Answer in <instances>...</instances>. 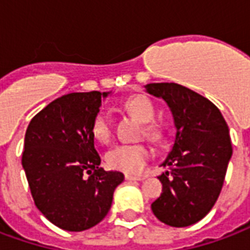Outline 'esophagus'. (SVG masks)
I'll return each mask as SVG.
<instances>
[{"mask_svg": "<svg viewBox=\"0 0 250 250\" xmlns=\"http://www.w3.org/2000/svg\"><path fill=\"white\" fill-rule=\"evenodd\" d=\"M125 179L130 180V182H142V180H144V177L134 176V175H125Z\"/></svg>", "mask_w": 250, "mask_h": 250, "instance_id": "34e87169", "label": "esophagus"}]
</instances>
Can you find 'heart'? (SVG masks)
<instances>
[{
	"mask_svg": "<svg viewBox=\"0 0 250 250\" xmlns=\"http://www.w3.org/2000/svg\"><path fill=\"white\" fill-rule=\"evenodd\" d=\"M125 108L131 115L144 123L143 132L151 139H156L159 135L158 128L152 125H147L152 122L155 116V107L152 102L144 95H134L125 99ZM92 135L99 142H108L111 138V125L108 118L99 111L91 127ZM149 159V149L143 144H118L106 152L107 166L116 171L125 172L130 175H138L143 171Z\"/></svg>",
	"mask_w": 250,
	"mask_h": 250,
	"instance_id": "obj_1",
	"label": "heart"
}]
</instances>
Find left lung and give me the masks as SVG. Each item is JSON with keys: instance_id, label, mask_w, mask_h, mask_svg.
Segmentation results:
<instances>
[{"instance_id": "left-lung-1", "label": "left lung", "mask_w": 250, "mask_h": 250, "mask_svg": "<svg viewBox=\"0 0 250 250\" xmlns=\"http://www.w3.org/2000/svg\"><path fill=\"white\" fill-rule=\"evenodd\" d=\"M146 91L167 103L175 140L158 179L163 193L153 201V214L169 227H189L212 209L232 158L229 128L221 112L200 94L177 83H149Z\"/></svg>"}]
</instances>
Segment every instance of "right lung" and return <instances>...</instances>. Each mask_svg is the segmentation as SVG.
Instances as JSON below:
<instances>
[{
  "instance_id": "1",
  "label": "right lung",
  "mask_w": 250,
  "mask_h": 250,
  "mask_svg": "<svg viewBox=\"0 0 250 250\" xmlns=\"http://www.w3.org/2000/svg\"><path fill=\"white\" fill-rule=\"evenodd\" d=\"M111 92H73L55 99L29 123L22 167L41 213L55 227L82 232L101 223L125 180L104 171L91 127Z\"/></svg>"
}]
</instances>
